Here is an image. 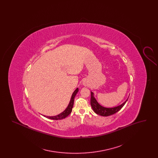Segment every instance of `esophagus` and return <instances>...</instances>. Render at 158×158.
Listing matches in <instances>:
<instances>
[{"label":"esophagus","instance_id":"1","mask_svg":"<svg viewBox=\"0 0 158 158\" xmlns=\"http://www.w3.org/2000/svg\"><path fill=\"white\" fill-rule=\"evenodd\" d=\"M83 84L85 86H88V83L86 82H83Z\"/></svg>","mask_w":158,"mask_h":158}]
</instances>
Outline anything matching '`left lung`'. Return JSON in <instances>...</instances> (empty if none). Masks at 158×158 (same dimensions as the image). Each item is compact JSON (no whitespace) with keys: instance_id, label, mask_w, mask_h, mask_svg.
Returning a JSON list of instances; mask_svg holds the SVG:
<instances>
[{"instance_id":"8db88e82","label":"left lung","mask_w":158,"mask_h":158,"mask_svg":"<svg viewBox=\"0 0 158 158\" xmlns=\"http://www.w3.org/2000/svg\"><path fill=\"white\" fill-rule=\"evenodd\" d=\"M91 93V97H90V105L94 110V111L98 115H100L101 116H109L111 115H113L114 114L120 111L122 107L126 103L127 99L121 105L114 107V108H105L101 105H99L95 99V98L94 97V93L92 92Z\"/></svg>"}]
</instances>
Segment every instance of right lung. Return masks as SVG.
Instances as JSON below:
<instances>
[{"instance_id": "obj_1", "label": "right lung", "mask_w": 158, "mask_h": 158, "mask_svg": "<svg viewBox=\"0 0 158 158\" xmlns=\"http://www.w3.org/2000/svg\"><path fill=\"white\" fill-rule=\"evenodd\" d=\"M79 91V89L77 88L73 93L72 97H71V99L70 101V102L69 104V105L68 107L66 108V109L63 112V113H60V114L56 115V116H53V117H49V116H47L46 117L52 120H61L63 119L64 118H66V117H68V115L71 113L72 111V108L73 106V104H74V99L75 97L76 94Z\"/></svg>"}]
</instances>
